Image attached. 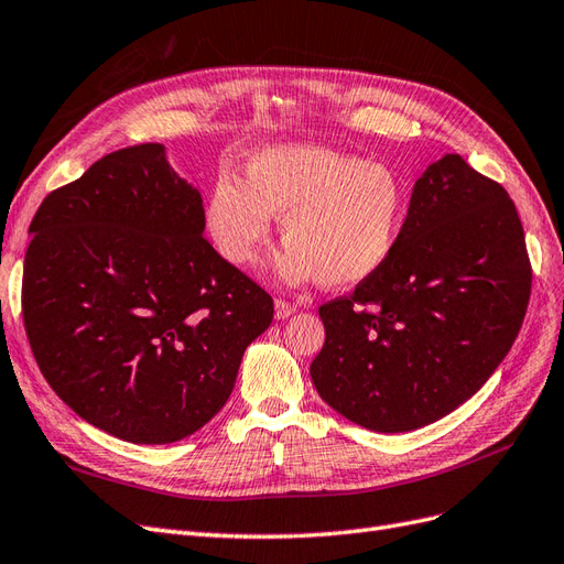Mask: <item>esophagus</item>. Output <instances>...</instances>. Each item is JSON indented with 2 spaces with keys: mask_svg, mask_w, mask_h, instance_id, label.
<instances>
[{
  "mask_svg": "<svg viewBox=\"0 0 564 564\" xmlns=\"http://www.w3.org/2000/svg\"><path fill=\"white\" fill-rule=\"evenodd\" d=\"M274 308H276V318H288L297 312V304L288 302V300H276Z\"/></svg>",
  "mask_w": 564,
  "mask_h": 564,
  "instance_id": "34e87169",
  "label": "esophagus"
}]
</instances>
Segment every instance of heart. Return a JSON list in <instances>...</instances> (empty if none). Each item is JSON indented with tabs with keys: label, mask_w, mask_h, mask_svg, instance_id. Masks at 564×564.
<instances>
[{
	"label": "heart",
	"mask_w": 564,
	"mask_h": 564,
	"mask_svg": "<svg viewBox=\"0 0 564 564\" xmlns=\"http://www.w3.org/2000/svg\"><path fill=\"white\" fill-rule=\"evenodd\" d=\"M206 213L231 264L258 260L276 215L288 246L279 260L285 281L356 285L391 258L408 198L401 177L381 163L316 144H274L252 154L248 183L217 180Z\"/></svg>",
	"instance_id": "b5f03b06"
}]
</instances>
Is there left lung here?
Wrapping results in <instances>:
<instances>
[{
	"instance_id": "8db88e82",
	"label": "left lung",
	"mask_w": 564,
	"mask_h": 564,
	"mask_svg": "<svg viewBox=\"0 0 564 564\" xmlns=\"http://www.w3.org/2000/svg\"><path fill=\"white\" fill-rule=\"evenodd\" d=\"M532 264L513 198L445 154L416 180L387 264L318 306L325 344L312 379L370 431L426 426L497 370L530 304Z\"/></svg>"
}]
</instances>
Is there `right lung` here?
Here are the masks:
<instances>
[{"mask_svg": "<svg viewBox=\"0 0 564 564\" xmlns=\"http://www.w3.org/2000/svg\"><path fill=\"white\" fill-rule=\"evenodd\" d=\"M202 194L140 142L34 213L23 323L51 389L129 443L183 441L220 412L274 300L204 236Z\"/></svg>", "mask_w": 564, "mask_h": 564, "instance_id": "add662e5", "label": "right lung"}]
</instances>
